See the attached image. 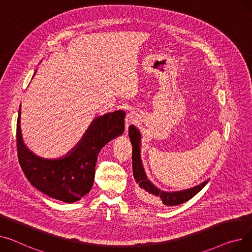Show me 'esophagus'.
<instances>
[{
    "mask_svg": "<svg viewBox=\"0 0 252 252\" xmlns=\"http://www.w3.org/2000/svg\"><path fill=\"white\" fill-rule=\"evenodd\" d=\"M140 120V115L136 112V111H130L126 114V129L127 130L128 126L133 125V124H137Z\"/></svg>",
    "mask_w": 252,
    "mask_h": 252,
    "instance_id": "obj_1",
    "label": "esophagus"
}]
</instances>
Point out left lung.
I'll use <instances>...</instances> for the list:
<instances>
[{"mask_svg": "<svg viewBox=\"0 0 252 252\" xmlns=\"http://www.w3.org/2000/svg\"><path fill=\"white\" fill-rule=\"evenodd\" d=\"M128 136L132 146V174L137 183V193L145 202L150 204L160 203L166 206H177L188 202L189 199L193 197L198 191L202 190L203 188L208 183L209 180H206L194 188L174 192H168L159 189L147 178V175L145 173L140 156L141 133L139 129L135 126H130L128 127Z\"/></svg>", "mask_w": 252, "mask_h": 252, "instance_id": "1", "label": "left lung"}]
</instances>
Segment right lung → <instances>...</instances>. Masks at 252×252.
<instances>
[{"label": "right lung", "instance_id": "1", "mask_svg": "<svg viewBox=\"0 0 252 252\" xmlns=\"http://www.w3.org/2000/svg\"><path fill=\"white\" fill-rule=\"evenodd\" d=\"M20 114L19 110L16 137L21 168L35 189L64 203H75L91 190L100 150L125 130V111H114L96 117L68 155L62 159L48 160L37 157L24 145Z\"/></svg>", "mask_w": 252, "mask_h": 252}]
</instances>
